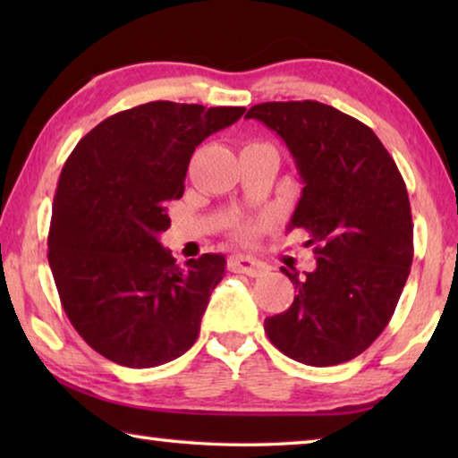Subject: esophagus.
<instances>
[{"label": "esophagus", "mask_w": 458, "mask_h": 458, "mask_svg": "<svg viewBox=\"0 0 458 458\" xmlns=\"http://www.w3.org/2000/svg\"><path fill=\"white\" fill-rule=\"evenodd\" d=\"M230 268L234 270V273H242L248 276H262L268 273V265L250 257H232Z\"/></svg>", "instance_id": "esophagus-1"}]
</instances>
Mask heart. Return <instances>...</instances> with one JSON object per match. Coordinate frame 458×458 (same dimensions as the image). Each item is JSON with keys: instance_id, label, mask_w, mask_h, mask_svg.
<instances>
[{"instance_id": "obj_1", "label": "heart", "mask_w": 458, "mask_h": 458, "mask_svg": "<svg viewBox=\"0 0 458 458\" xmlns=\"http://www.w3.org/2000/svg\"><path fill=\"white\" fill-rule=\"evenodd\" d=\"M254 232H257V226H242L240 228V234H242L244 238H248V236H252Z\"/></svg>"}]
</instances>
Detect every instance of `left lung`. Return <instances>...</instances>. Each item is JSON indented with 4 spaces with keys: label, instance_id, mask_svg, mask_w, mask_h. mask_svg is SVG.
I'll list each match as a JSON object with an SVG mask.
<instances>
[{
    "label": "left lung",
    "instance_id": "left-lung-1",
    "mask_svg": "<svg viewBox=\"0 0 458 458\" xmlns=\"http://www.w3.org/2000/svg\"><path fill=\"white\" fill-rule=\"evenodd\" d=\"M283 139L305 188L289 230L309 232L317 268L291 278L297 297L265 319L276 350L315 368L358 358L390 323L414 257L406 183L374 131L317 100L254 105Z\"/></svg>",
    "mask_w": 458,
    "mask_h": 458
}]
</instances>
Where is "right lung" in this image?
<instances>
[{
  "label": "right lung",
  "instance_id": "1",
  "mask_svg": "<svg viewBox=\"0 0 458 458\" xmlns=\"http://www.w3.org/2000/svg\"><path fill=\"white\" fill-rule=\"evenodd\" d=\"M244 111L153 100L98 123L66 159L48 262L66 317L103 358L155 368L196 344L226 259L201 254L180 267L159 234L191 153Z\"/></svg>",
  "mask_w": 458,
  "mask_h": 458
}]
</instances>
